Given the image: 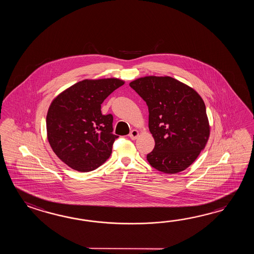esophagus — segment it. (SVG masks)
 Instances as JSON below:
<instances>
[{
  "label": "esophagus",
  "instance_id": "esophagus-1",
  "mask_svg": "<svg viewBox=\"0 0 254 254\" xmlns=\"http://www.w3.org/2000/svg\"><path fill=\"white\" fill-rule=\"evenodd\" d=\"M139 135V131L137 129H132L130 132H129V137L131 140H135Z\"/></svg>",
  "mask_w": 254,
  "mask_h": 254
}]
</instances>
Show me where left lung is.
<instances>
[{
    "instance_id": "left-lung-1",
    "label": "left lung",
    "mask_w": 254,
    "mask_h": 254,
    "mask_svg": "<svg viewBox=\"0 0 254 254\" xmlns=\"http://www.w3.org/2000/svg\"><path fill=\"white\" fill-rule=\"evenodd\" d=\"M129 86L149 110V129L155 146L147 154V161L162 173L183 172L209 139L203 100L192 88L169 76H147L131 81Z\"/></svg>"
}]
</instances>
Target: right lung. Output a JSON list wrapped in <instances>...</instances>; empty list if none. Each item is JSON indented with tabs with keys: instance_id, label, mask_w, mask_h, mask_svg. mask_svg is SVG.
Instances as JSON below:
<instances>
[{
	"instance_id": "obj_1",
	"label": "right lung",
	"mask_w": 254,
	"mask_h": 254,
	"mask_svg": "<svg viewBox=\"0 0 254 254\" xmlns=\"http://www.w3.org/2000/svg\"><path fill=\"white\" fill-rule=\"evenodd\" d=\"M125 84L119 79L83 80L54 99L46 117L50 145L69 167L87 173L108 159L114 140V117L103 115L101 104Z\"/></svg>"
}]
</instances>
